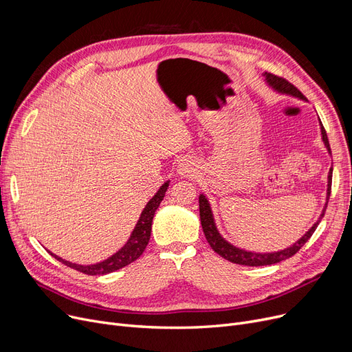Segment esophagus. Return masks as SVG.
Instances as JSON below:
<instances>
[{"label": "esophagus", "mask_w": 352, "mask_h": 352, "mask_svg": "<svg viewBox=\"0 0 352 352\" xmlns=\"http://www.w3.org/2000/svg\"><path fill=\"white\" fill-rule=\"evenodd\" d=\"M177 173L181 177H194L197 173V164L191 158H184L178 162Z\"/></svg>", "instance_id": "esophagus-1"}]
</instances>
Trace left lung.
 Returning a JSON list of instances; mask_svg holds the SVG:
<instances>
[{
    "instance_id": "obj_1",
    "label": "left lung",
    "mask_w": 352,
    "mask_h": 352,
    "mask_svg": "<svg viewBox=\"0 0 352 352\" xmlns=\"http://www.w3.org/2000/svg\"><path fill=\"white\" fill-rule=\"evenodd\" d=\"M265 82L275 89L276 92H280V94L284 96H291L295 98H300V100H305L304 96L301 92L295 88L292 84H289L287 80L281 78V77H276L271 72H264L263 74ZM320 126H321V137L324 141V145L327 146L328 153H331V148H329V142H328V137L327 133L324 129V125L320 120ZM331 178H332V170H329L328 174V188H327V202L324 206V210L320 215V218L317 219V223L314 224L300 239L298 241H295L291 247L284 248L281 251H275V252H252V251H247L243 248H238L235 245H232L231 243H228L227 239L219 234L217 226H215V221H214V215L211 211V206L207 199V197L204 194H199V218H201V226H202V231L206 234V238L208 244L211 245V248L226 260H228L230 263L234 264H239V265H247V267H263V265H271V264H276V263H281L287 258H291L294 254H297L301 247L308 241L311 238V235L314 234V231L317 230L320 221L322 219L325 210H327V204H328V199H329V194H331Z\"/></svg>"
}]
</instances>
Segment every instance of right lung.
Returning a JSON list of instances; mask_svg holds the SVG:
<instances>
[{
    "label": "right lung",
    "mask_w": 352,
    "mask_h": 352,
    "mask_svg": "<svg viewBox=\"0 0 352 352\" xmlns=\"http://www.w3.org/2000/svg\"><path fill=\"white\" fill-rule=\"evenodd\" d=\"M170 186V181L164 182L162 186L160 187V190L157 191V194L146 202L145 208L142 210L138 223L134 228V231L129 235L126 244L118 250L114 255H111L107 260L97 263V264H91V265H80V264H74L69 261L63 260V258L57 256L55 254L50 252L52 256L57 258V260L63 264H65L69 268L77 270L80 272H84L87 275H105L109 272H114L128 264L134 263L137 258H140V255L144 252V250L148 245V241H150V236H151V226H153V218L154 214L157 211V208L160 207L161 201L165 197L166 190H168Z\"/></svg>",
    "instance_id": "add662e5"
}]
</instances>
